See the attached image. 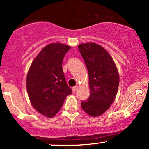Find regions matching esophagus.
Wrapping results in <instances>:
<instances>
[{
  "instance_id": "esophagus-1",
  "label": "esophagus",
  "mask_w": 149,
  "mask_h": 149,
  "mask_svg": "<svg viewBox=\"0 0 149 149\" xmlns=\"http://www.w3.org/2000/svg\"><path fill=\"white\" fill-rule=\"evenodd\" d=\"M78 86H75V87H73L72 88L73 92H76L77 89H78Z\"/></svg>"
}]
</instances>
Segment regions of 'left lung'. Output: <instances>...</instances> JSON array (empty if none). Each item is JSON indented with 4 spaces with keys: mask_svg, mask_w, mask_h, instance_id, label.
I'll return each mask as SVG.
<instances>
[{
    "mask_svg": "<svg viewBox=\"0 0 149 149\" xmlns=\"http://www.w3.org/2000/svg\"><path fill=\"white\" fill-rule=\"evenodd\" d=\"M89 73L90 95L81 107L92 116H101L115 99L119 76L113 59L103 47L96 43L78 45Z\"/></svg>",
    "mask_w": 149,
    "mask_h": 149,
    "instance_id": "left-lung-1",
    "label": "left lung"
}]
</instances>
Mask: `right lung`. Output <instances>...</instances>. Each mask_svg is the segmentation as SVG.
<instances>
[{
    "label": "right lung",
    "mask_w": 149,
    "mask_h": 149,
    "mask_svg": "<svg viewBox=\"0 0 149 149\" xmlns=\"http://www.w3.org/2000/svg\"><path fill=\"white\" fill-rule=\"evenodd\" d=\"M71 46L61 43L46 46L32 62L26 78L30 103L46 117L54 116L72 91L62 69V61Z\"/></svg>",
    "instance_id": "right-lung-1"
}]
</instances>
